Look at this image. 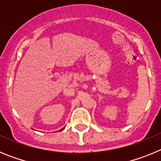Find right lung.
<instances>
[{
	"mask_svg": "<svg viewBox=\"0 0 161 161\" xmlns=\"http://www.w3.org/2000/svg\"><path fill=\"white\" fill-rule=\"evenodd\" d=\"M64 129V128H62V129H61V130H60V131H61V130H63Z\"/></svg>",
	"mask_w": 161,
	"mask_h": 161,
	"instance_id": "add662e5",
	"label": "right lung"
}]
</instances>
